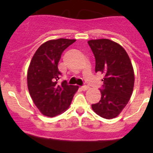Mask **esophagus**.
<instances>
[{
    "mask_svg": "<svg viewBox=\"0 0 153 153\" xmlns=\"http://www.w3.org/2000/svg\"><path fill=\"white\" fill-rule=\"evenodd\" d=\"M81 89H82V90H83V91H86V90H88L89 89V86H83L82 87H81Z\"/></svg>",
    "mask_w": 153,
    "mask_h": 153,
    "instance_id": "34e87169",
    "label": "esophagus"
}]
</instances>
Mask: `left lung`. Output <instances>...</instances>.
I'll list each match as a JSON object with an SVG mask.
<instances>
[{
    "label": "left lung",
    "mask_w": 153,
    "mask_h": 153,
    "mask_svg": "<svg viewBox=\"0 0 153 153\" xmlns=\"http://www.w3.org/2000/svg\"><path fill=\"white\" fill-rule=\"evenodd\" d=\"M96 60V73L102 74L101 99L92 109L105 119L117 117L132 96L134 72L130 59L123 47L109 39L88 41Z\"/></svg>",
    "instance_id": "left-lung-1"
}]
</instances>
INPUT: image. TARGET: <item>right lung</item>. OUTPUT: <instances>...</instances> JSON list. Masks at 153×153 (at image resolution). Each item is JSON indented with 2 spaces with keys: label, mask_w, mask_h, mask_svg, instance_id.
I'll return each instance as SVG.
<instances>
[{
  "label": "right lung",
  "mask_w": 153,
  "mask_h": 153,
  "mask_svg": "<svg viewBox=\"0 0 153 153\" xmlns=\"http://www.w3.org/2000/svg\"><path fill=\"white\" fill-rule=\"evenodd\" d=\"M76 40L60 38L45 42L33 55L27 71L30 95L42 114L56 117L70 106L77 86L59 83L61 73L58 63L62 53Z\"/></svg>",
  "instance_id": "right-lung-1"
}]
</instances>
